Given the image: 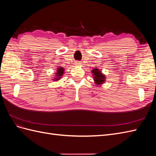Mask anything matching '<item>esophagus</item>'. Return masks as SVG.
<instances>
[{
  "mask_svg": "<svg viewBox=\"0 0 156 156\" xmlns=\"http://www.w3.org/2000/svg\"><path fill=\"white\" fill-rule=\"evenodd\" d=\"M75 64H76V65H80L81 64H80L79 62H76V63H75Z\"/></svg>",
  "mask_w": 156,
  "mask_h": 156,
  "instance_id": "esophagus-1",
  "label": "esophagus"
}]
</instances>
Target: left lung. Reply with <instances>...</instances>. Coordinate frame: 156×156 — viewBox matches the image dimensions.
<instances>
[{
	"label": "left lung",
	"instance_id": "1",
	"mask_svg": "<svg viewBox=\"0 0 156 156\" xmlns=\"http://www.w3.org/2000/svg\"><path fill=\"white\" fill-rule=\"evenodd\" d=\"M92 72L93 73V75L94 76V81H95L96 84H101L105 81V75H103L100 71H99L98 69H94Z\"/></svg>",
	"mask_w": 156,
	"mask_h": 156
}]
</instances>
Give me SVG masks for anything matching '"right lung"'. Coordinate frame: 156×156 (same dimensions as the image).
Listing matches in <instances>:
<instances>
[{"mask_svg": "<svg viewBox=\"0 0 156 156\" xmlns=\"http://www.w3.org/2000/svg\"><path fill=\"white\" fill-rule=\"evenodd\" d=\"M64 69L63 68H58V70H57V72H56V77L55 78V81H57V80H59V79L61 78L60 77L64 74Z\"/></svg>", "mask_w": 156, "mask_h": 156, "instance_id": "right-lung-1", "label": "right lung"}]
</instances>
